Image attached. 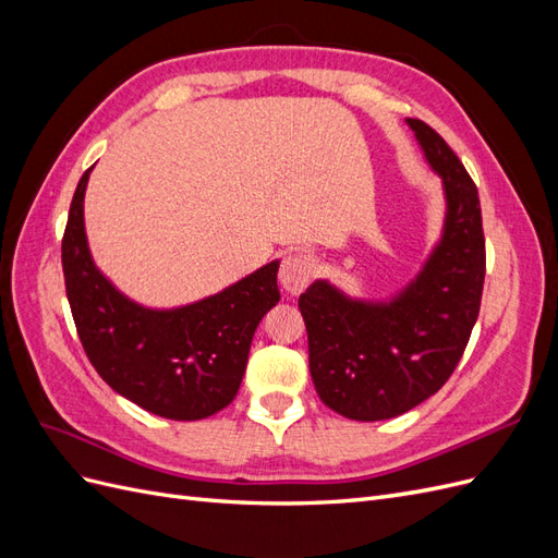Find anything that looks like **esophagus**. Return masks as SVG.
<instances>
[{
	"label": "esophagus",
	"instance_id": "34e87169",
	"mask_svg": "<svg viewBox=\"0 0 558 558\" xmlns=\"http://www.w3.org/2000/svg\"><path fill=\"white\" fill-rule=\"evenodd\" d=\"M314 272H316V260L310 256V253H293V256H289L281 263L279 281L286 293L300 295L310 286Z\"/></svg>",
	"mask_w": 558,
	"mask_h": 558
}]
</instances>
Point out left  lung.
<instances>
[{"mask_svg":"<svg viewBox=\"0 0 558 558\" xmlns=\"http://www.w3.org/2000/svg\"><path fill=\"white\" fill-rule=\"evenodd\" d=\"M408 125L445 193L442 230L426 260L388 298L349 295L316 279L298 300L316 393L353 421L393 418L440 391L480 314L486 253L477 185L440 134L416 118Z\"/></svg>","mask_w":558,"mask_h":558,"instance_id":"8db88e82","label":"left lung"}]
</instances>
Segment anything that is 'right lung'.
Returning a JSON list of instances; mask_svg holds the SVG:
<instances>
[{
    "label": "right lung",
    "mask_w": 558,
    "mask_h": 558,
    "mask_svg": "<svg viewBox=\"0 0 558 558\" xmlns=\"http://www.w3.org/2000/svg\"><path fill=\"white\" fill-rule=\"evenodd\" d=\"M81 177L62 240L66 300L90 363L116 393L174 421L207 418L232 402L253 332L279 302V258L179 307H148L125 295L95 265Z\"/></svg>",
    "instance_id": "obj_1"
}]
</instances>
